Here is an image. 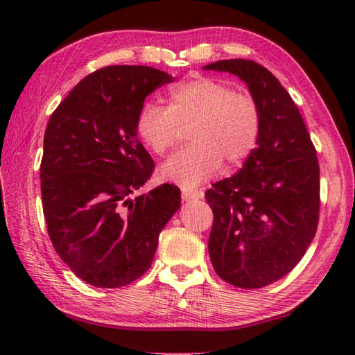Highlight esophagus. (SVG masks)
<instances>
[{
  "mask_svg": "<svg viewBox=\"0 0 355 355\" xmlns=\"http://www.w3.org/2000/svg\"><path fill=\"white\" fill-rule=\"evenodd\" d=\"M182 197H183V200L203 199V191L202 189H192V188H182Z\"/></svg>",
  "mask_w": 355,
  "mask_h": 355,
  "instance_id": "esophagus-1",
  "label": "esophagus"
}]
</instances>
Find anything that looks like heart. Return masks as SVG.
<instances>
[{
  "label": "heart",
  "mask_w": 355,
  "mask_h": 355,
  "mask_svg": "<svg viewBox=\"0 0 355 355\" xmlns=\"http://www.w3.org/2000/svg\"><path fill=\"white\" fill-rule=\"evenodd\" d=\"M167 106L144 103L136 116V135L152 152L163 155L175 146L180 127H189L191 142L161 167V177L192 188L225 166H238L254 152L261 117L257 101L233 92L224 83L200 78L177 84L167 92Z\"/></svg>",
  "instance_id": "b5f03b06"
}]
</instances>
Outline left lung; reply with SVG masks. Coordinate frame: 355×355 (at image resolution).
I'll return each instance as SVG.
<instances>
[{"instance_id":"obj_1","label":"left lung","mask_w":355,"mask_h":355,"mask_svg":"<svg viewBox=\"0 0 355 355\" xmlns=\"http://www.w3.org/2000/svg\"><path fill=\"white\" fill-rule=\"evenodd\" d=\"M248 86L260 107L257 147L241 169L205 192L214 213L208 252L216 274L255 290L280 280L304 257L320 219V164L297 106L266 67L211 62Z\"/></svg>"}]
</instances>
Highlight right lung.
Returning <instances> with one entry per match:
<instances>
[{
  "mask_svg": "<svg viewBox=\"0 0 355 355\" xmlns=\"http://www.w3.org/2000/svg\"><path fill=\"white\" fill-rule=\"evenodd\" d=\"M173 78L147 65H110L76 84L51 114L40 164L48 235L62 261L97 288L131 284L152 266L180 189L139 191L153 159L136 135L147 95Z\"/></svg>",
  "mask_w": 355,
  "mask_h": 355,
  "instance_id": "add662e5",
  "label": "right lung"
}]
</instances>
